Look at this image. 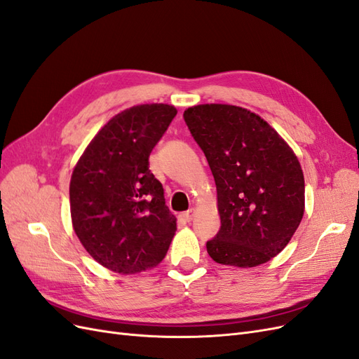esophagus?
Returning a JSON list of instances; mask_svg holds the SVG:
<instances>
[{
    "instance_id": "1",
    "label": "esophagus",
    "mask_w": 359,
    "mask_h": 359,
    "mask_svg": "<svg viewBox=\"0 0 359 359\" xmlns=\"http://www.w3.org/2000/svg\"><path fill=\"white\" fill-rule=\"evenodd\" d=\"M194 212H196V210H194V208H190L189 211H186V212H184V214H182V217H184V220H187V222H190V220L193 219V217H194Z\"/></svg>"
}]
</instances>
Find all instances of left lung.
Here are the masks:
<instances>
[{
    "label": "left lung",
    "mask_w": 359,
    "mask_h": 359,
    "mask_svg": "<svg viewBox=\"0 0 359 359\" xmlns=\"http://www.w3.org/2000/svg\"><path fill=\"white\" fill-rule=\"evenodd\" d=\"M184 119L217 186L222 227L206 252L236 268L268 262L289 244L306 210L297 154L262 116L241 106H191Z\"/></svg>",
    "instance_id": "obj_1"
}]
</instances>
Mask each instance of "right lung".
Masks as SVG:
<instances>
[{
    "mask_svg": "<svg viewBox=\"0 0 359 359\" xmlns=\"http://www.w3.org/2000/svg\"><path fill=\"white\" fill-rule=\"evenodd\" d=\"M177 112L172 104L145 103L116 114L73 169L74 233L95 262L114 273L132 276L157 266L175 235L177 217L148 158Z\"/></svg>",
    "mask_w": 359,
    "mask_h": 359,
    "instance_id": "1",
    "label": "right lung"
}]
</instances>
